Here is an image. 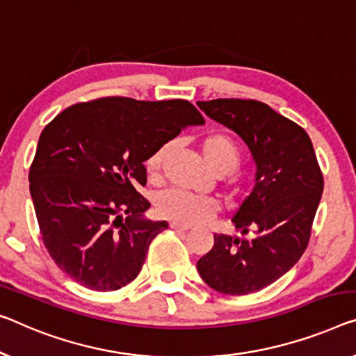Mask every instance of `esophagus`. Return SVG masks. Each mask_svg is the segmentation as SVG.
Wrapping results in <instances>:
<instances>
[{"instance_id":"esophagus-1","label":"esophagus","mask_w":356,"mask_h":356,"mask_svg":"<svg viewBox=\"0 0 356 356\" xmlns=\"http://www.w3.org/2000/svg\"><path fill=\"white\" fill-rule=\"evenodd\" d=\"M171 229H174V230H182V232H187V230H190V225H184V224H179V222H171Z\"/></svg>"}]
</instances>
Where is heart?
<instances>
[{
	"mask_svg": "<svg viewBox=\"0 0 356 356\" xmlns=\"http://www.w3.org/2000/svg\"><path fill=\"white\" fill-rule=\"evenodd\" d=\"M169 145H163L152 153L147 160V171L152 177L161 171ZM201 153L216 174H230L241 164V155L230 137L224 134L208 136L201 142ZM156 209L164 219L184 225L201 224L219 211V203L208 196L190 195L182 190L171 188L161 192L156 198Z\"/></svg>",
	"mask_w": 356,
	"mask_h": 356,
	"instance_id": "1",
	"label": "heart"
}]
</instances>
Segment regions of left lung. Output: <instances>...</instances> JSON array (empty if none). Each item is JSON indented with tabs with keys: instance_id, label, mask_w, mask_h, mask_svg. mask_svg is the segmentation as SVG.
<instances>
[{
	"instance_id": "obj_1",
	"label": "left lung",
	"mask_w": 356,
	"mask_h": 356,
	"mask_svg": "<svg viewBox=\"0 0 356 356\" xmlns=\"http://www.w3.org/2000/svg\"><path fill=\"white\" fill-rule=\"evenodd\" d=\"M198 107L245 140L257 171L232 219L243 238L214 235L196 268L222 294L256 293L289 272L309 245L325 185L320 164L309 134L267 104L216 99Z\"/></svg>"
}]
</instances>
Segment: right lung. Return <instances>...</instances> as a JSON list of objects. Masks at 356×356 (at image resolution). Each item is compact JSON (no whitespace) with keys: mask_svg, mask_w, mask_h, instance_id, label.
I'll return each mask as SVG.
<instances>
[{"mask_svg":"<svg viewBox=\"0 0 356 356\" xmlns=\"http://www.w3.org/2000/svg\"><path fill=\"white\" fill-rule=\"evenodd\" d=\"M198 124L204 118L188 100L102 97L72 105L42 129L30 193L62 272L92 291H116L139 275L153 238L168 229L144 217V163Z\"/></svg>","mask_w":356,"mask_h":356,"instance_id":"right-lung-1","label":"right lung"}]
</instances>
